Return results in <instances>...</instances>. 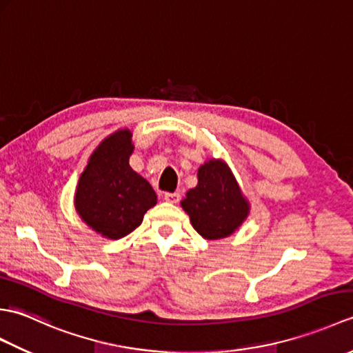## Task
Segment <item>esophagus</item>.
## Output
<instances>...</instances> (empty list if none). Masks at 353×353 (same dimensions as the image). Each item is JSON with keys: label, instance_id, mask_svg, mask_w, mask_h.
<instances>
[{"label": "esophagus", "instance_id": "obj_1", "mask_svg": "<svg viewBox=\"0 0 353 353\" xmlns=\"http://www.w3.org/2000/svg\"><path fill=\"white\" fill-rule=\"evenodd\" d=\"M163 199H165V201H168V203H177V201L181 200V194H179V192H165Z\"/></svg>", "mask_w": 353, "mask_h": 353}]
</instances>
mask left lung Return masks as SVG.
Here are the masks:
<instances>
[{"instance_id": "left-lung-1", "label": "left lung", "mask_w": 353, "mask_h": 353, "mask_svg": "<svg viewBox=\"0 0 353 353\" xmlns=\"http://www.w3.org/2000/svg\"><path fill=\"white\" fill-rule=\"evenodd\" d=\"M197 179V186L186 192L181 203L192 228L206 239L232 235L250 212L235 176L226 162L211 159L199 168Z\"/></svg>"}]
</instances>
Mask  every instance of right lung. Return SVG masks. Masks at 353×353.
Returning <instances> with one entry per match:
<instances>
[{"label": "right lung", "instance_id": "1", "mask_svg": "<svg viewBox=\"0 0 353 353\" xmlns=\"http://www.w3.org/2000/svg\"><path fill=\"white\" fill-rule=\"evenodd\" d=\"M133 148L129 129L112 133L95 148L79 179L76 211L104 238L129 235L157 201L152 185L129 165Z\"/></svg>", "mask_w": 353, "mask_h": 353}]
</instances>
